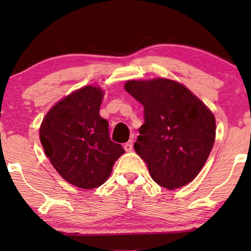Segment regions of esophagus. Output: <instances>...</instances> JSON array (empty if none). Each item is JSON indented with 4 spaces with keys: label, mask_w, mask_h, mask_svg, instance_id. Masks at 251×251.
<instances>
[{
    "label": "esophagus",
    "mask_w": 251,
    "mask_h": 251,
    "mask_svg": "<svg viewBox=\"0 0 251 251\" xmlns=\"http://www.w3.org/2000/svg\"><path fill=\"white\" fill-rule=\"evenodd\" d=\"M133 149V145H132V139L129 140L128 143L125 144V150L126 151V152H131Z\"/></svg>",
    "instance_id": "34e87169"
}]
</instances>
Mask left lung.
I'll return each mask as SVG.
<instances>
[{"mask_svg":"<svg viewBox=\"0 0 251 251\" xmlns=\"http://www.w3.org/2000/svg\"><path fill=\"white\" fill-rule=\"evenodd\" d=\"M125 89L144 106V125L133 147L153 180L168 190L193 180L215 143L210 109L185 85L168 78L130 80Z\"/></svg>","mask_w":251,"mask_h":251,"instance_id":"left-lung-1","label":"left lung"}]
</instances>
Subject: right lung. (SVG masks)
Returning a JSON list of instances; mask_svg holds the SVG:
<instances>
[{
    "label": "right lung",
    "instance_id": "right-lung-1",
    "mask_svg": "<svg viewBox=\"0 0 251 251\" xmlns=\"http://www.w3.org/2000/svg\"><path fill=\"white\" fill-rule=\"evenodd\" d=\"M102 95L92 85L72 92L47 113L40 128L41 144L57 173L84 190L104 184L125 153L99 115Z\"/></svg>",
    "mask_w": 251,
    "mask_h": 251
}]
</instances>
